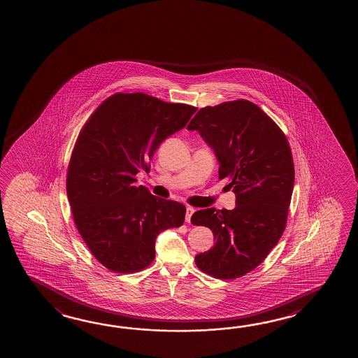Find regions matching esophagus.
Listing matches in <instances>:
<instances>
[{
    "instance_id": "obj_1",
    "label": "esophagus",
    "mask_w": 358,
    "mask_h": 358,
    "mask_svg": "<svg viewBox=\"0 0 358 358\" xmlns=\"http://www.w3.org/2000/svg\"><path fill=\"white\" fill-rule=\"evenodd\" d=\"M194 207H189V206H188V207H186V222H191V217H192V215H194Z\"/></svg>"
}]
</instances>
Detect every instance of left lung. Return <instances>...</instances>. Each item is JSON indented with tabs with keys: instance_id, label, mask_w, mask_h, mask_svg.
Instances as JSON below:
<instances>
[{
	"instance_id": "8db88e82",
	"label": "left lung",
	"mask_w": 358,
	"mask_h": 358,
	"mask_svg": "<svg viewBox=\"0 0 358 358\" xmlns=\"http://www.w3.org/2000/svg\"><path fill=\"white\" fill-rule=\"evenodd\" d=\"M187 129L211 147L220 180L236 194L234 210L192 215L191 222L211 229L216 240L194 262L216 278H238L264 262L285 231L294 183L291 148L281 129L246 100L201 108Z\"/></svg>"
}]
</instances>
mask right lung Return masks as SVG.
<instances>
[{"label": "right lung", "mask_w": 358, "mask_h": 358, "mask_svg": "<svg viewBox=\"0 0 358 358\" xmlns=\"http://www.w3.org/2000/svg\"><path fill=\"white\" fill-rule=\"evenodd\" d=\"M197 108L141 92L115 94L85 123L67 171V197L88 250L108 270L137 272L155 258L157 236L180 227L186 207L159 199L135 176Z\"/></svg>", "instance_id": "right-lung-1"}]
</instances>
